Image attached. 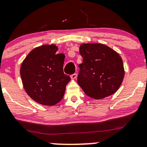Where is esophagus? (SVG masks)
I'll use <instances>...</instances> for the list:
<instances>
[{"instance_id": "34e87169", "label": "esophagus", "mask_w": 147, "mask_h": 147, "mask_svg": "<svg viewBox=\"0 0 147 147\" xmlns=\"http://www.w3.org/2000/svg\"><path fill=\"white\" fill-rule=\"evenodd\" d=\"M70 77H71V79L75 80V79H76L77 77H78V75H77L76 73H74V74H72V75H71Z\"/></svg>"}]
</instances>
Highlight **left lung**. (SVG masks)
I'll return each instance as SVG.
<instances>
[{"label": "left lung", "instance_id": "obj_1", "mask_svg": "<svg viewBox=\"0 0 147 147\" xmlns=\"http://www.w3.org/2000/svg\"><path fill=\"white\" fill-rule=\"evenodd\" d=\"M78 83L89 97L100 100L115 94L122 83L124 69L121 57L103 44H82Z\"/></svg>", "mask_w": 147, "mask_h": 147}]
</instances>
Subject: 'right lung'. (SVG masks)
<instances>
[{
  "label": "right lung",
  "instance_id": "add662e5",
  "mask_svg": "<svg viewBox=\"0 0 147 147\" xmlns=\"http://www.w3.org/2000/svg\"><path fill=\"white\" fill-rule=\"evenodd\" d=\"M55 45L33 49L20 67V76L27 94L34 101L52 106L61 101L70 77L63 72L65 55Z\"/></svg>",
  "mask_w": 147,
  "mask_h": 147
}]
</instances>
